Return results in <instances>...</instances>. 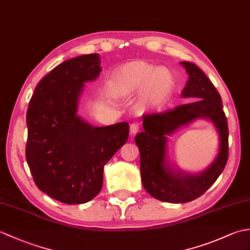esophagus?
I'll list each match as a JSON object with an SVG mask.
<instances>
[{
    "label": "esophagus",
    "mask_w": 250,
    "mask_h": 250,
    "mask_svg": "<svg viewBox=\"0 0 250 250\" xmlns=\"http://www.w3.org/2000/svg\"><path fill=\"white\" fill-rule=\"evenodd\" d=\"M139 130H140V125H139V124H136V122H133V124H132L131 125H130V133L131 134H136L137 132H139Z\"/></svg>",
    "instance_id": "obj_1"
}]
</instances>
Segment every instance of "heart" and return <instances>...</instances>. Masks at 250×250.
Wrapping results in <instances>:
<instances>
[{
    "mask_svg": "<svg viewBox=\"0 0 250 250\" xmlns=\"http://www.w3.org/2000/svg\"><path fill=\"white\" fill-rule=\"evenodd\" d=\"M175 86L173 73L146 61H132L117 68L109 82V92L115 98L125 99L139 92L135 109L145 113L162 105Z\"/></svg>",
    "mask_w": 250,
    "mask_h": 250,
    "instance_id": "b5f03b06",
    "label": "heart"
}]
</instances>
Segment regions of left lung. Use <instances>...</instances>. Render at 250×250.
<instances>
[{
  "label": "left lung",
  "mask_w": 250,
  "mask_h": 250,
  "mask_svg": "<svg viewBox=\"0 0 250 250\" xmlns=\"http://www.w3.org/2000/svg\"><path fill=\"white\" fill-rule=\"evenodd\" d=\"M188 74L182 92L194 102L172 110L143 117V129L135 136L140 149L141 176L145 190L153 198L168 203H187L198 199L213 185L228 161V124L221 98L205 74L191 62H180ZM196 119L213 124L220 139L219 152L204 171L195 174L174 167L167 153V136Z\"/></svg>",
  "instance_id": "8db88e82"
}]
</instances>
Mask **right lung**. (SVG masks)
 <instances>
[{"label":"right lung","mask_w":250,"mask_h":250,"mask_svg":"<svg viewBox=\"0 0 250 250\" xmlns=\"http://www.w3.org/2000/svg\"><path fill=\"white\" fill-rule=\"evenodd\" d=\"M101 71L98 54L64 61L39 83L26 111L32 176L41 191L65 204L87 203L99 194L104 166L129 137L128 122L93 126L77 114L84 83Z\"/></svg>","instance_id":"obj_1"}]
</instances>
